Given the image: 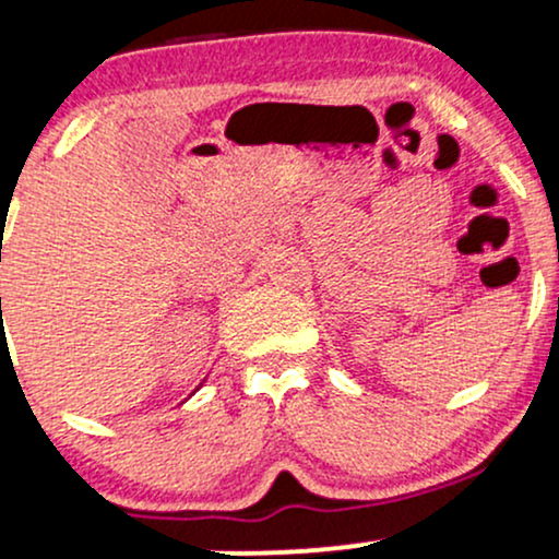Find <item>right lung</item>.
Masks as SVG:
<instances>
[{
	"label": "right lung",
	"instance_id": "obj_1",
	"mask_svg": "<svg viewBox=\"0 0 559 559\" xmlns=\"http://www.w3.org/2000/svg\"><path fill=\"white\" fill-rule=\"evenodd\" d=\"M0 301H2V299H0ZM199 386H202V383H199ZM199 386H197V389H194V391H199Z\"/></svg>",
	"mask_w": 559,
	"mask_h": 559
}]
</instances>
